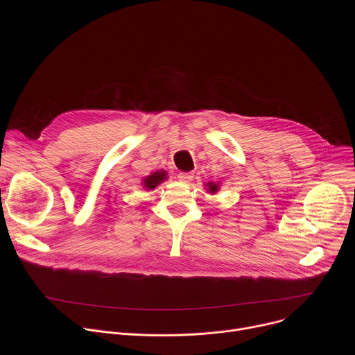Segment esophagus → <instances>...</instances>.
Segmentation results:
<instances>
[{
    "label": "esophagus",
    "instance_id": "34e87169",
    "mask_svg": "<svg viewBox=\"0 0 355 355\" xmlns=\"http://www.w3.org/2000/svg\"><path fill=\"white\" fill-rule=\"evenodd\" d=\"M178 178H180L182 182H191V181L193 180V173H192V171L180 173V174H178Z\"/></svg>",
    "mask_w": 355,
    "mask_h": 355
}]
</instances>
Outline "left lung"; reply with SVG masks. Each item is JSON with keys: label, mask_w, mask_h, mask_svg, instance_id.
<instances>
[{"label": "left lung", "mask_w": 355, "mask_h": 355, "mask_svg": "<svg viewBox=\"0 0 355 355\" xmlns=\"http://www.w3.org/2000/svg\"><path fill=\"white\" fill-rule=\"evenodd\" d=\"M208 185H209V191H211V192H216V191H218V188H219V187H218V184H214V182H209Z\"/></svg>", "instance_id": "obj_1"}]
</instances>
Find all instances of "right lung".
I'll use <instances>...</instances> for the list:
<instances>
[{
	"instance_id": "right-lung-1",
	"label": "right lung",
	"mask_w": 355,
	"mask_h": 355,
	"mask_svg": "<svg viewBox=\"0 0 355 355\" xmlns=\"http://www.w3.org/2000/svg\"><path fill=\"white\" fill-rule=\"evenodd\" d=\"M166 171H156L155 174L148 175L147 178H144V187L147 189H153L156 188V185H159L160 182H163L166 180Z\"/></svg>"
}]
</instances>
